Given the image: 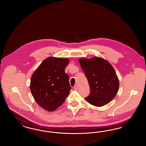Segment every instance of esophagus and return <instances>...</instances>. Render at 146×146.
Wrapping results in <instances>:
<instances>
[{"mask_svg":"<svg viewBox=\"0 0 146 146\" xmlns=\"http://www.w3.org/2000/svg\"><path fill=\"white\" fill-rule=\"evenodd\" d=\"M74 90H78V85H77L76 84V85H74Z\"/></svg>","mask_w":146,"mask_h":146,"instance_id":"esophagus-1","label":"esophagus"}]
</instances>
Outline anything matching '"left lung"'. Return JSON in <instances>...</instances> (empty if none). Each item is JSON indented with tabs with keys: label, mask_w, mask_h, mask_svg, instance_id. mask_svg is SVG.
<instances>
[{
	"label": "left lung",
	"mask_w": 146,
	"mask_h": 146,
	"mask_svg": "<svg viewBox=\"0 0 146 146\" xmlns=\"http://www.w3.org/2000/svg\"><path fill=\"white\" fill-rule=\"evenodd\" d=\"M79 62L90 86V94L85 100L92 105L101 107L110 102L118 92L119 82L110 62L100 57L80 58Z\"/></svg>",
	"instance_id": "obj_1"
}]
</instances>
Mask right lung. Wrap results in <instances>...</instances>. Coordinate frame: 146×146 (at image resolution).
<instances>
[{"label": "right lung", "mask_w": 146, "mask_h": 146, "mask_svg": "<svg viewBox=\"0 0 146 146\" xmlns=\"http://www.w3.org/2000/svg\"><path fill=\"white\" fill-rule=\"evenodd\" d=\"M67 58L49 57L44 60L32 74L30 89L36 102L49 111L61 106L70 94L69 76L64 69Z\"/></svg>", "instance_id": "1"}]
</instances>
